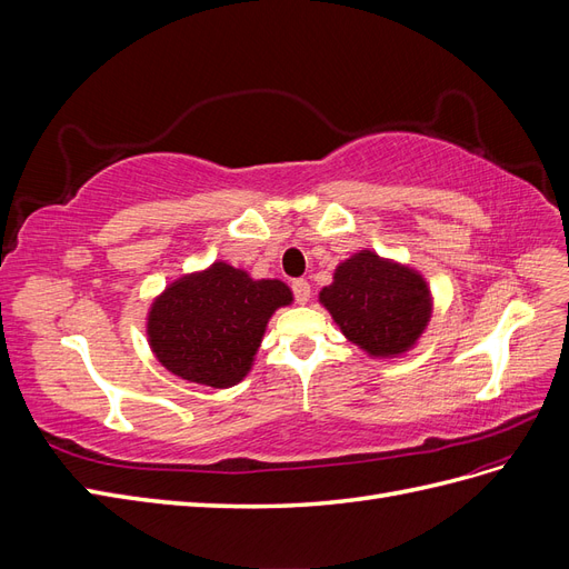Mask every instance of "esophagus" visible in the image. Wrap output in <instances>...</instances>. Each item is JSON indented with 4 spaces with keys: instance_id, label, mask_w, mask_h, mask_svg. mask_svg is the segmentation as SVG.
Returning a JSON list of instances; mask_svg holds the SVG:
<instances>
[{
    "instance_id": "esophagus-1",
    "label": "esophagus",
    "mask_w": 569,
    "mask_h": 569,
    "mask_svg": "<svg viewBox=\"0 0 569 569\" xmlns=\"http://www.w3.org/2000/svg\"><path fill=\"white\" fill-rule=\"evenodd\" d=\"M291 289H295V295H297V301H299V303H308V301H311V282H308V280H295V284H291Z\"/></svg>"
}]
</instances>
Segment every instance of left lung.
I'll use <instances>...</instances> for the list:
<instances>
[{
	"mask_svg": "<svg viewBox=\"0 0 569 569\" xmlns=\"http://www.w3.org/2000/svg\"><path fill=\"white\" fill-rule=\"evenodd\" d=\"M318 301L343 337L370 358L385 360L416 349L435 311L425 274L372 249L341 261Z\"/></svg>",
	"mask_w": 569,
	"mask_h": 569,
	"instance_id": "obj_1",
	"label": "left lung"
}]
</instances>
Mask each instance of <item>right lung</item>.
Wrapping results in <instances>:
<instances>
[{
    "label": "right lung",
    "instance_id": "add662e5",
    "mask_svg": "<svg viewBox=\"0 0 569 569\" xmlns=\"http://www.w3.org/2000/svg\"><path fill=\"white\" fill-rule=\"evenodd\" d=\"M295 303L282 280H253L244 268L213 261L184 272L147 311V341L180 380L228 389L244 380L278 308Z\"/></svg>",
    "mask_w": 569,
    "mask_h": 569
}]
</instances>
